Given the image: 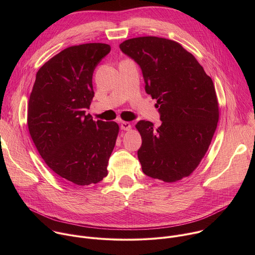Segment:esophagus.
Masks as SVG:
<instances>
[{
	"instance_id": "esophagus-1",
	"label": "esophagus",
	"mask_w": 255,
	"mask_h": 255,
	"mask_svg": "<svg viewBox=\"0 0 255 255\" xmlns=\"http://www.w3.org/2000/svg\"><path fill=\"white\" fill-rule=\"evenodd\" d=\"M121 129L124 131H129V130H131V124L129 122L123 121V122H121Z\"/></svg>"
}]
</instances>
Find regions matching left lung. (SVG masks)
Masks as SVG:
<instances>
[{
	"label": "left lung",
	"mask_w": 255,
	"mask_h": 255,
	"mask_svg": "<svg viewBox=\"0 0 255 255\" xmlns=\"http://www.w3.org/2000/svg\"><path fill=\"white\" fill-rule=\"evenodd\" d=\"M120 49L141 67L145 91L161 117L157 128L140 120L142 171L175 183L190 176L211 144L219 121V104L212 79L179 43L155 36L125 40Z\"/></svg>",
	"instance_id": "8db88e82"
}]
</instances>
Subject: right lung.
Listing matches in <instances>:
<instances>
[{
    "instance_id": "obj_1",
    "label": "right lung",
    "mask_w": 255,
    "mask_h": 255,
    "mask_svg": "<svg viewBox=\"0 0 255 255\" xmlns=\"http://www.w3.org/2000/svg\"><path fill=\"white\" fill-rule=\"evenodd\" d=\"M110 50L105 43L63 49L39 68L29 98L27 124L36 148L51 170L79 186L107 176L119 133L116 122L86 115L94 70Z\"/></svg>"
}]
</instances>
